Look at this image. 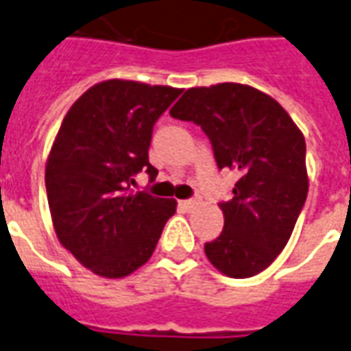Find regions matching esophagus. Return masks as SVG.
Returning <instances> with one entry per match:
<instances>
[{"label":"esophagus","instance_id":"34e87169","mask_svg":"<svg viewBox=\"0 0 351 351\" xmlns=\"http://www.w3.org/2000/svg\"><path fill=\"white\" fill-rule=\"evenodd\" d=\"M197 205H199V201H195V199H186V201H180V206L186 208V210H193Z\"/></svg>","mask_w":351,"mask_h":351}]
</instances>
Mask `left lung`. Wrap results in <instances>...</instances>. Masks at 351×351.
Listing matches in <instances>:
<instances>
[{
	"label": "left lung",
	"mask_w": 351,
	"mask_h": 351,
	"mask_svg": "<svg viewBox=\"0 0 351 351\" xmlns=\"http://www.w3.org/2000/svg\"><path fill=\"white\" fill-rule=\"evenodd\" d=\"M171 116L201 125L218 167L241 175L220 205L223 231L205 244L206 258L226 276H256L286 248L306 201L302 131L278 101L237 82L186 90Z\"/></svg>",
	"instance_id": "left-lung-1"
}]
</instances>
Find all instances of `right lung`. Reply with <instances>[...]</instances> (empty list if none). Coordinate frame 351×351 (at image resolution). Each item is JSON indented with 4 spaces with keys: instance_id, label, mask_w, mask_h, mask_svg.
I'll return each mask as SVG.
<instances>
[{
    "instance_id": "1",
    "label": "right lung",
    "mask_w": 351,
    "mask_h": 351,
    "mask_svg": "<svg viewBox=\"0 0 351 351\" xmlns=\"http://www.w3.org/2000/svg\"><path fill=\"white\" fill-rule=\"evenodd\" d=\"M180 88L108 79L67 110L52 143L45 184L58 241L103 278H123L152 258L175 199L130 190L146 169L152 128Z\"/></svg>"
}]
</instances>
